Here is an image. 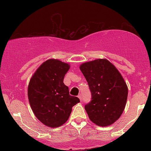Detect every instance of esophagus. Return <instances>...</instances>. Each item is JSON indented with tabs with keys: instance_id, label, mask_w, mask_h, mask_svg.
Segmentation results:
<instances>
[{
	"instance_id": "1",
	"label": "esophagus",
	"mask_w": 151,
	"mask_h": 151,
	"mask_svg": "<svg viewBox=\"0 0 151 151\" xmlns=\"http://www.w3.org/2000/svg\"><path fill=\"white\" fill-rule=\"evenodd\" d=\"M78 98H79V99H80L81 101V99H82V96H81V93H79V94L78 95Z\"/></svg>"
}]
</instances>
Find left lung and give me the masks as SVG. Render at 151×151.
Here are the masks:
<instances>
[{
    "mask_svg": "<svg viewBox=\"0 0 151 151\" xmlns=\"http://www.w3.org/2000/svg\"><path fill=\"white\" fill-rule=\"evenodd\" d=\"M79 69L91 93V101L84 106L89 119L99 126L111 125L120 118L127 101L124 78L106 59L84 62Z\"/></svg>",
    "mask_w": 151,
    "mask_h": 151,
    "instance_id": "1",
    "label": "left lung"
}]
</instances>
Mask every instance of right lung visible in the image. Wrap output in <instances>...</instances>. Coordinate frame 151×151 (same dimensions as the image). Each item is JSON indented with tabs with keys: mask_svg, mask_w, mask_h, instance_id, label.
<instances>
[{
	"mask_svg": "<svg viewBox=\"0 0 151 151\" xmlns=\"http://www.w3.org/2000/svg\"><path fill=\"white\" fill-rule=\"evenodd\" d=\"M69 64L50 59L40 66L31 77L27 96L32 111L44 125L50 128L61 126L68 120L72 108L80 101L70 96L64 84Z\"/></svg>",
	"mask_w": 151,
	"mask_h": 151,
	"instance_id": "obj_1",
	"label": "right lung"
}]
</instances>
